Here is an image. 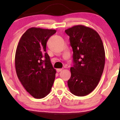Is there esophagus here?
<instances>
[{"label":"esophagus","mask_w":120,"mask_h":120,"mask_svg":"<svg viewBox=\"0 0 120 120\" xmlns=\"http://www.w3.org/2000/svg\"><path fill=\"white\" fill-rule=\"evenodd\" d=\"M56 71H57V72H60V71H62V69H56Z\"/></svg>","instance_id":"1"}]
</instances>
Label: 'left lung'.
Listing matches in <instances>:
<instances>
[{"mask_svg": "<svg viewBox=\"0 0 120 120\" xmlns=\"http://www.w3.org/2000/svg\"><path fill=\"white\" fill-rule=\"evenodd\" d=\"M73 49V67L68 81L74 95L89 94L98 85L105 64V51L100 35L90 27L76 25L65 30Z\"/></svg>", "mask_w": 120, "mask_h": 120, "instance_id": "left-lung-1", "label": "left lung"}]
</instances>
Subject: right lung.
I'll use <instances>...</instances> for the list:
<instances>
[{"label": "right lung", "mask_w": 120, "mask_h": 120, "mask_svg": "<svg viewBox=\"0 0 120 120\" xmlns=\"http://www.w3.org/2000/svg\"><path fill=\"white\" fill-rule=\"evenodd\" d=\"M56 31L31 27L22 35L16 55L15 68L19 80L34 98L45 97L50 92L56 70L46 52V44Z\"/></svg>", "instance_id": "add662e5"}]
</instances>
